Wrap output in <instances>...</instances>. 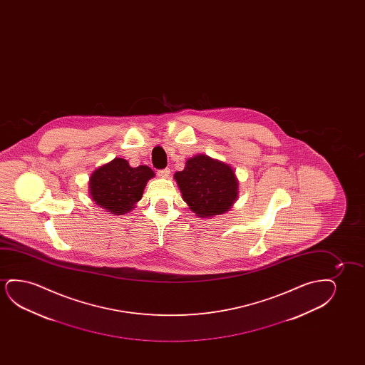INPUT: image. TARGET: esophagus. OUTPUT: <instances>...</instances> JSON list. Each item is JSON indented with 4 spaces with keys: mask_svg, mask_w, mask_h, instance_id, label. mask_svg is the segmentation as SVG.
Returning a JSON list of instances; mask_svg holds the SVG:
<instances>
[{
    "mask_svg": "<svg viewBox=\"0 0 365 365\" xmlns=\"http://www.w3.org/2000/svg\"><path fill=\"white\" fill-rule=\"evenodd\" d=\"M170 173V168H165V170H160L157 172V175H160V178H168Z\"/></svg>",
    "mask_w": 365,
    "mask_h": 365,
    "instance_id": "obj_1",
    "label": "esophagus"
}]
</instances>
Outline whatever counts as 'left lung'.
Listing matches in <instances>:
<instances>
[{
  "label": "left lung",
  "mask_w": 365,
  "mask_h": 365,
  "mask_svg": "<svg viewBox=\"0 0 365 365\" xmlns=\"http://www.w3.org/2000/svg\"><path fill=\"white\" fill-rule=\"evenodd\" d=\"M173 178L188 208L205 220L227 213L240 193L235 170L207 155L187 160L185 170L175 172Z\"/></svg>",
  "instance_id": "1"
}]
</instances>
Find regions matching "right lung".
<instances>
[{"label": "right lung", "mask_w": 365, "mask_h": 365, "mask_svg": "<svg viewBox=\"0 0 365 365\" xmlns=\"http://www.w3.org/2000/svg\"><path fill=\"white\" fill-rule=\"evenodd\" d=\"M155 177L148 165L130 167L128 160L115 158L101 165L90 177V195L96 205L110 215H125L135 208L147 182Z\"/></svg>", "instance_id": "right-lung-1"}]
</instances>
